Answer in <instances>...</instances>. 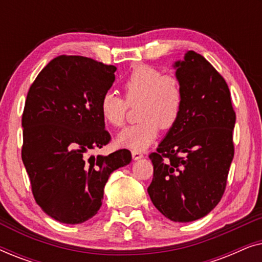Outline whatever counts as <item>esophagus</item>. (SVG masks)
<instances>
[{"label": "esophagus", "instance_id": "obj_1", "mask_svg": "<svg viewBox=\"0 0 262 262\" xmlns=\"http://www.w3.org/2000/svg\"><path fill=\"white\" fill-rule=\"evenodd\" d=\"M144 157V155H143V152L141 151H137V150H132V159H134L135 161L137 160H141Z\"/></svg>", "mask_w": 262, "mask_h": 262}]
</instances>
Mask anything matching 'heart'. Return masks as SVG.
<instances>
[{"label": "heart", "instance_id": "b5f03b06", "mask_svg": "<svg viewBox=\"0 0 262 262\" xmlns=\"http://www.w3.org/2000/svg\"><path fill=\"white\" fill-rule=\"evenodd\" d=\"M125 101L113 92H106L100 100V114L110 126L124 125L128 105L138 106L139 123L118 135L120 146L144 150L155 141L160 127L170 130L177 125L182 110V89L177 77L163 75L155 68L135 67L123 83Z\"/></svg>", "mask_w": 262, "mask_h": 262}]
</instances>
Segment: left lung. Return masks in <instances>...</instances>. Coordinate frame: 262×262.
Returning a JSON list of instances; mask_svg holds the SVG:
<instances>
[{"mask_svg":"<svg viewBox=\"0 0 262 262\" xmlns=\"http://www.w3.org/2000/svg\"><path fill=\"white\" fill-rule=\"evenodd\" d=\"M182 89L177 125L149 156L150 199L168 220L187 223L205 217L223 195L234 157L236 116L227 82L199 53L173 64Z\"/></svg>","mask_w":262,"mask_h":262,"instance_id":"1","label":"left lung"}]
</instances>
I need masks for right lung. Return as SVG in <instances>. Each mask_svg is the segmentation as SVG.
I'll use <instances>...</instances> for the list:
<instances>
[{
  "mask_svg": "<svg viewBox=\"0 0 262 262\" xmlns=\"http://www.w3.org/2000/svg\"><path fill=\"white\" fill-rule=\"evenodd\" d=\"M117 68L82 56L52 59L28 91L23 114V162L41 210L64 224L98 213L110 175L131 162V152L92 155L108 144L100 100Z\"/></svg>",
  "mask_w": 262,
  "mask_h": 262,
  "instance_id": "obj_1",
  "label": "right lung"
}]
</instances>
